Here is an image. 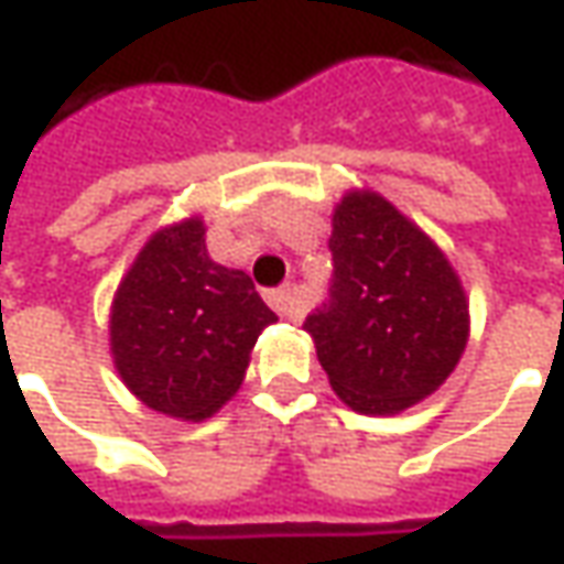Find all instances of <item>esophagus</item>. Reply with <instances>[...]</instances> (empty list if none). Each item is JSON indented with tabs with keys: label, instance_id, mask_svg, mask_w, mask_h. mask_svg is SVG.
<instances>
[{
	"label": "esophagus",
	"instance_id": "1",
	"mask_svg": "<svg viewBox=\"0 0 564 564\" xmlns=\"http://www.w3.org/2000/svg\"><path fill=\"white\" fill-rule=\"evenodd\" d=\"M268 302H271L274 312L281 314V317H290V321H299L305 314V305H302V299L296 296L293 286H281V290L268 293Z\"/></svg>",
	"mask_w": 564,
	"mask_h": 564
}]
</instances>
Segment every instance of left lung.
<instances>
[{"label":"left lung","instance_id":"8db88e82","mask_svg":"<svg viewBox=\"0 0 564 564\" xmlns=\"http://www.w3.org/2000/svg\"><path fill=\"white\" fill-rule=\"evenodd\" d=\"M330 252V302L305 330L333 392L377 416L438 392L469 343V299L442 247L364 187L336 203Z\"/></svg>","mask_w":564,"mask_h":564}]
</instances>
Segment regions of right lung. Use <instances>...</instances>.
Here are the masks:
<instances>
[{"label": "right lung", "mask_w": 564, "mask_h": 564, "mask_svg": "<svg viewBox=\"0 0 564 564\" xmlns=\"http://www.w3.org/2000/svg\"><path fill=\"white\" fill-rule=\"evenodd\" d=\"M278 314L250 274L206 252L200 216L151 234L110 305L113 367L151 411L200 423L231 401Z\"/></svg>", "instance_id": "1"}]
</instances>
